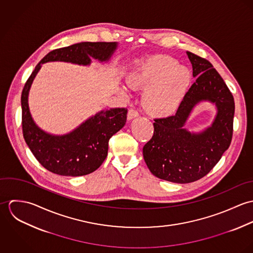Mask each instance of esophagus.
<instances>
[{
  "label": "esophagus",
  "instance_id": "obj_1",
  "mask_svg": "<svg viewBox=\"0 0 253 253\" xmlns=\"http://www.w3.org/2000/svg\"><path fill=\"white\" fill-rule=\"evenodd\" d=\"M138 112L136 111V110H134V109H129L128 110V113H127V120H132V119H134V118H136V117H138Z\"/></svg>",
  "mask_w": 253,
  "mask_h": 253
}]
</instances>
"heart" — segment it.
I'll list each match as a JSON object with an SVG mask.
<instances>
[{"label":"heart","instance_id":"heart-1","mask_svg":"<svg viewBox=\"0 0 253 253\" xmlns=\"http://www.w3.org/2000/svg\"><path fill=\"white\" fill-rule=\"evenodd\" d=\"M133 89H146L143 106L156 118L174 115L183 103L191 83L190 72L169 56H155L137 63L126 77Z\"/></svg>","mask_w":253,"mask_h":253}]
</instances>
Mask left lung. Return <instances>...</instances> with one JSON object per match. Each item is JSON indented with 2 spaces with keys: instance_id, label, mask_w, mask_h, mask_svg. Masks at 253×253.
Returning <instances> with one entry per match:
<instances>
[{
  "instance_id": "obj_1",
  "label": "left lung",
  "mask_w": 253,
  "mask_h": 253,
  "mask_svg": "<svg viewBox=\"0 0 253 253\" xmlns=\"http://www.w3.org/2000/svg\"><path fill=\"white\" fill-rule=\"evenodd\" d=\"M195 83L174 116L155 119L154 134L143 147L145 163L156 177L191 183L207 175L229 148L233 136L234 97L212 64L187 51ZM203 101L216 104L212 126L191 133L183 126L192 109Z\"/></svg>"
}]
</instances>
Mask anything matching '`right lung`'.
<instances>
[{
	"label": "right lung",
	"instance_id": "right-lung-1",
	"mask_svg": "<svg viewBox=\"0 0 253 253\" xmlns=\"http://www.w3.org/2000/svg\"><path fill=\"white\" fill-rule=\"evenodd\" d=\"M117 47L116 42H83L54 49L38 63L27 80L21 94L23 136L38 162L50 172L82 176L96 170L107 157L109 139L126 125L127 109L102 110L67 134L53 135L43 131L34 122L28 105L29 90L42 64L63 61L86 66L91 58L106 62Z\"/></svg>",
	"mask_w": 253,
	"mask_h": 253
}]
</instances>
